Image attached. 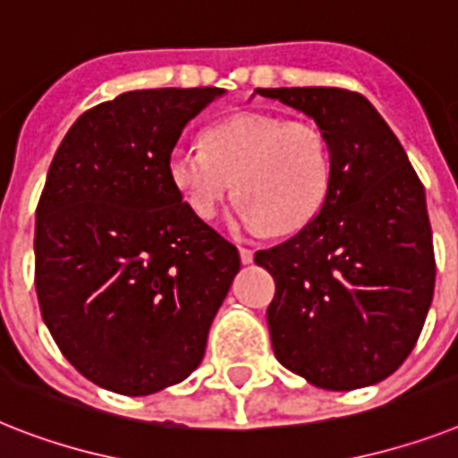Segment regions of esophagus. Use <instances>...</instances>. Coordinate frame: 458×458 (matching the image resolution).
I'll return each instance as SVG.
<instances>
[{
    "instance_id": "1",
    "label": "esophagus",
    "mask_w": 458,
    "mask_h": 458,
    "mask_svg": "<svg viewBox=\"0 0 458 458\" xmlns=\"http://www.w3.org/2000/svg\"><path fill=\"white\" fill-rule=\"evenodd\" d=\"M240 259H242V263H244V266H249V263L254 261V251H251V249H247V247H240Z\"/></svg>"
}]
</instances>
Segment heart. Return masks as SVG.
Returning a JSON list of instances; mask_svg holds the SVG:
<instances>
[{
    "label": "heart",
    "mask_w": 458,
    "mask_h": 458,
    "mask_svg": "<svg viewBox=\"0 0 458 458\" xmlns=\"http://www.w3.org/2000/svg\"><path fill=\"white\" fill-rule=\"evenodd\" d=\"M202 145H176L169 176L199 218H214L235 188L237 225L289 235L313 221L332 185V152L310 122L242 113L207 129Z\"/></svg>",
    "instance_id": "b5f03b06"
}]
</instances>
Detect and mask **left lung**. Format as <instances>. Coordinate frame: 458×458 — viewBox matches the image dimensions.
<instances>
[{
  "label": "left lung",
  "mask_w": 458,
  "mask_h": 458,
  "mask_svg": "<svg viewBox=\"0 0 458 458\" xmlns=\"http://www.w3.org/2000/svg\"><path fill=\"white\" fill-rule=\"evenodd\" d=\"M313 120L332 185L313 221L254 261L275 277V358L308 384L355 390L388 378L421 334L435 289L426 191L369 100L332 87L256 89Z\"/></svg>",
  "instance_id": "obj_1"
}]
</instances>
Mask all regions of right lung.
<instances>
[{"mask_svg": "<svg viewBox=\"0 0 458 458\" xmlns=\"http://www.w3.org/2000/svg\"><path fill=\"white\" fill-rule=\"evenodd\" d=\"M225 89H139L77 117L37 204L44 325L81 377L150 395L199 367L240 254L183 202L169 152Z\"/></svg>", "mask_w": 458, "mask_h": 458, "instance_id": "obj_1", "label": "right lung"}]
</instances>
